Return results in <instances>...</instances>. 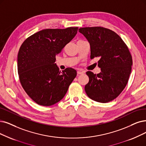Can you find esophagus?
I'll return each instance as SVG.
<instances>
[{
  "mask_svg": "<svg viewBox=\"0 0 146 146\" xmlns=\"http://www.w3.org/2000/svg\"><path fill=\"white\" fill-rule=\"evenodd\" d=\"M83 74V71H77V74H78V75H80V74Z\"/></svg>",
  "mask_w": 146,
  "mask_h": 146,
  "instance_id": "esophagus-1",
  "label": "esophagus"
}]
</instances>
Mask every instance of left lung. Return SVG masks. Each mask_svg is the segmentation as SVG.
Returning a JSON list of instances; mask_svg holds the SVG:
<instances>
[{"label": "left lung", "mask_w": 146, "mask_h": 146, "mask_svg": "<svg viewBox=\"0 0 146 146\" xmlns=\"http://www.w3.org/2000/svg\"><path fill=\"white\" fill-rule=\"evenodd\" d=\"M78 31L90 45V59L100 57L98 74L87 71L89 83L84 87L93 101L106 103L117 98L126 87L131 72L132 59L127 45L118 35L102 27H82Z\"/></svg>", "instance_id": "left-lung-1"}]
</instances>
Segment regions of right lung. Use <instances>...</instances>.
<instances>
[{
    "label": "right lung",
    "instance_id": "add662e5",
    "mask_svg": "<svg viewBox=\"0 0 146 146\" xmlns=\"http://www.w3.org/2000/svg\"><path fill=\"white\" fill-rule=\"evenodd\" d=\"M78 27L46 29L27 38L17 56L21 84L36 104L50 106L65 96L77 75L71 68L62 71L55 63L56 56L76 35Z\"/></svg>",
    "mask_w": 146,
    "mask_h": 146
}]
</instances>
